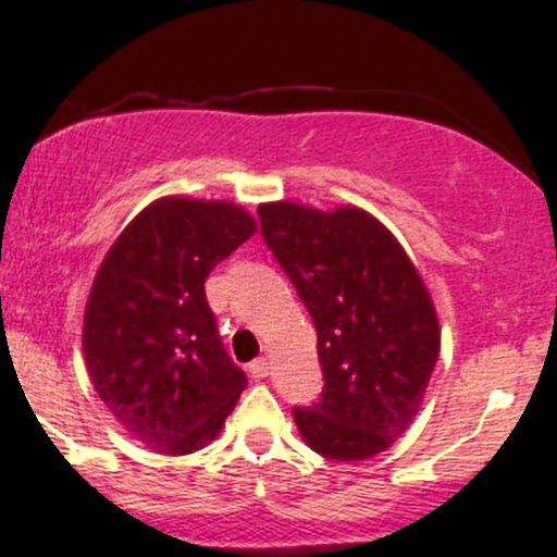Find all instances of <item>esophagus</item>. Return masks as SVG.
<instances>
[{"label":"esophagus","instance_id":"34e87169","mask_svg":"<svg viewBox=\"0 0 557 557\" xmlns=\"http://www.w3.org/2000/svg\"><path fill=\"white\" fill-rule=\"evenodd\" d=\"M248 372H251V376H257V380H261V376L270 374V359H264V356H261V359L251 361L248 363Z\"/></svg>","mask_w":557,"mask_h":557}]
</instances>
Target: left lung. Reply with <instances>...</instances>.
Wrapping results in <instances>:
<instances>
[{"label": "left lung", "mask_w": 557, "mask_h": 557, "mask_svg": "<svg viewBox=\"0 0 557 557\" xmlns=\"http://www.w3.org/2000/svg\"><path fill=\"white\" fill-rule=\"evenodd\" d=\"M261 235L317 327L324 387L293 408L300 437L330 461H367L408 430L440 356V324L417 267L361 209L277 201Z\"/></svg>", "instance_id": "8db88e82"}]
</instances>
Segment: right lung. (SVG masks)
Instances as JSON below:
<instances>
[{
	"mask_svg": "<svg viewBox=\"0 0 557 557\" xmlns=\"http://www.w3.org/2000/svg\"><path fill=\"white\" fill-rule=\"evenodd\" d=\"M235 203L159 198L101 261L86 319L88 374L133 437L185 456L220 434L248 385L209 309V272L253 235Z\"/></svg>",
	"mask_w": 557,
	"mask_h": 557,
	"instance_id": "obj_1",
	"label": "right lung"
}]
</instances>
